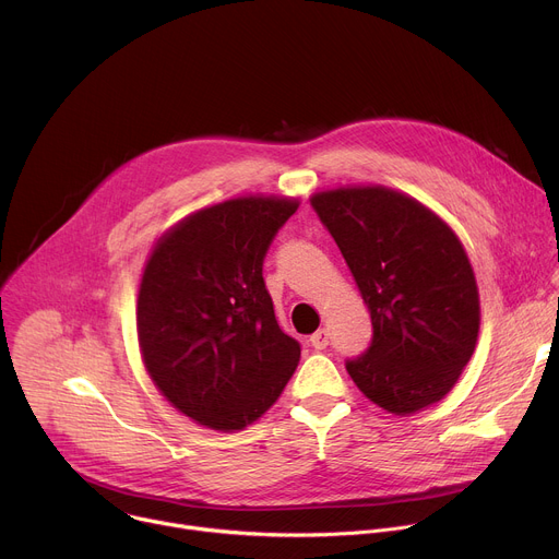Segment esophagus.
I'll return each mask as SVG.
<instances>
[{
    "label": "esophagus",
    "mask_w": 559,
    "mask_h": 559,
    "mask_svg": "<svg viewBox=\"0 0 559 559\" xmlns=\"http://www.w3.org/2000/svg\"><path fill=\"white\" fill-rule=\"evenodd\" d=\"M309 343H311V347L313 349H328V345H330V334H328V330H318L311 338H309Z\"/></svg>",
    "instance_id": "obj_1"
}]
</instances>
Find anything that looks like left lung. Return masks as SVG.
I'll return each instance as SVG.
<instances>
[{
	"label": "left lung",
	"mask_w": 559,
	"mask_h": 559,
	"mask_svg": "<svg viewBox=\"0 0 559 559\" xmlns=\"http://www.w3.org/2000/svg\"><path fill=\"white\" fill-rule=\"evenodd\" d=\"M311 207L371 313L367 352L345 362L352 380L395 416L438 403L480 330V298L457 236L423 203L382 186L318 192Z\"/></svg>",
	"instance_id": "obj_1"
}]
</instances>
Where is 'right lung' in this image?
Wrapping results in <instances>:
<instances>
[{"instance_id": "1", "label": "right lung", "mask_w": 559, "mask_h": 559, "mask_svg": "<svg viewBox=\"0 0 559 559\" xmlns=\"http://www.w3.org/2000/svg\"><path fill=\"white\" fill-rule=\"evenodd\" d=\"M296 201L231 199L194 212L152 250L136 300L145 369L188 418L234 431L261 418L300 345L274 316L263 261Z\"/></svg>"}]
</instances>
